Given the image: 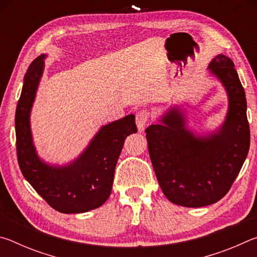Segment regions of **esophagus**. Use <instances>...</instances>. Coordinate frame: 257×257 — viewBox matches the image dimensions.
I'll list each match as a JSON object with an SVG mask.
<instances>
[{"label":"esophagus","instance_id":"esophagus-1","mask_svg":"<svg viewBox=\"0 0 257 257\" xmlns=\"http://www.w3.org/2000/svg\"><path fill=\"white\" fill-rule=\"evenodd\" d=\"M150 112L147 110H141L136 113V124L139 130H143L149 122Z\"/></svg>","mask_w":257,"mask_h":257}]
</instances>
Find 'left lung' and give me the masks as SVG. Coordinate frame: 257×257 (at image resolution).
Returning <instances> with one entry per match:
<instances>
[{"instance_id": "8db88e82", "label": "left lung", "mask_w": 257, "mask_h": 257, "mask_svg": "<svg viewBox=\"0 0 257 257\" xmlns=\"http://www.w3.org/2000/svg\"><path fill=\"white\" fill-rule=\"evenodd\" d=\"M208 69L222 82L229 98L227 118L215 134L195 136L178 107L145 130L161 189L169 201L186 207L220 201L236 180L250 144L245 90L233 62L219 54Z\"/></svg>"}]
</instances>
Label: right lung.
<instances>
[{
	"mask_svg": "<svg viewBox=\"0 0 257 257\" xmlns=\"http://www.w3.org/2000/svg\"><path fill=\"white\" fill-rule=\"evenodd\" d=\"M44 54L38 56L29 66L16 110L17 158L20 170L54 210L66 214L88 212L102 206L110 197L124 139L137 133L135 115H125L103 125L82 154L70 164L54 167L43 162L33 144L29 116L44 70Z\"/></svg>",
	"mask_w": 257,
	"mask_h": 257,
	"instance_id": "right-lung-1",
	"label": "right lung"
}]
</instances>
